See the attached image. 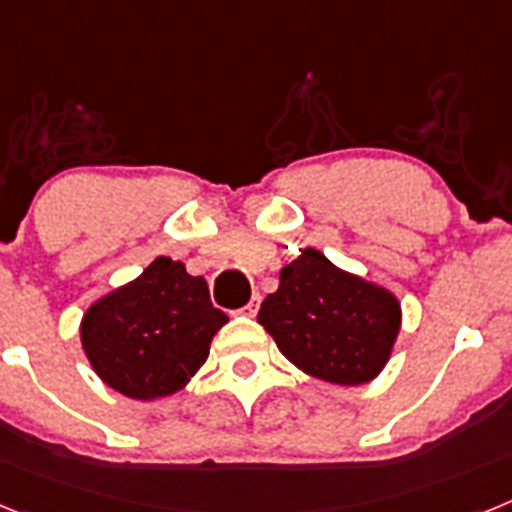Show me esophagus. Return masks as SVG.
<instances>
[{"label": "esophagus", "instance_id": "obj_1", "mask_svg": "<svg viewBox=\"0 0 512 512\" xmlns=\"http://www.w3.org/2000/svg\"><path fill=\"white\" fill-rule=\"evenodd\" d=\"M259 305H261V295L259 292H256V295L251 297V302H248V305H243V315H256V312H259Z\"/></svg>", "mask_w": 512, "mask_h": 512}]
</instances>
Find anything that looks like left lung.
Returning <instances> with one entry per match:
<instances>
[{"label": "left lung", "instance_id": "8db88e82", "mask_svg": "<svg viewBox=\"0 0 512 512\" xmlns=\"http://www.w3.org/2000/svg\"><path fill=\"white\" fill-rule=\"evenodd\" d=\"M400 302L305 248L261 302L259 323L279 351L310 377L364 384L382 372L400 333Z\"/></svg>", "mask_w": 512, "mask_h": 512}]
</instances>
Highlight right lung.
<instances>
[{"label":"right lung","mask_w":512,"mask_h":512,"mask_svg":"<svg viewBox=\"0 0 512 512\" xmlns=\"http://www.w3.org/2000/svg\"><path fill=\"white\" fill-rule=\"evenodd\" d=\"M228 315L210 302L202 277L158 256L135 282L94 302L81 320V346L94 372L133 400L174 395L210 354Z\"/></svg>","instance_id":"obj_1"}]
</instances>
